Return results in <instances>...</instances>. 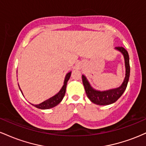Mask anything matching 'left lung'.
Segmentation results:
<instances>
[{
    "label": "left lung",
    "instance_id": "8db88e82",
    "mask_svg": "<svg viewBox=\"0 0 146 146\" xmlns=\"http://www.w3.org/2000/svg\"><path fill=\"white\" fill-rule=\"evenodd\" d=\"M117 50L119 51L123 54L125 61V77L123 80V83L119 87L113 89H110L104 91H100L94 89L87 80V79L84 75H82V82L84 86L85 91L88 99L93 103L98 105H108L114 103L121 96L123 92L126 89L127 85L130 77V62H129V56L128 53L124 48L122 46H117L115 47Z\"/></svg>",
    "mask_w": 146,
    "mask_h": 146
}]
</instances>
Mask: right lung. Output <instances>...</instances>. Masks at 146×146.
I'll return each mask as SVG.
<instances>
[{"instance_id": "add662e5", "label": "right lung", "mask_w": 146, "mask_h": 146, "mask_svg": "<svg viewBox=\"0 0 146 146\" xmlns=\"http://www.w3.org/2000/svg\"><path fill=\"white\" fill-rule=\"evenodd\" d=\"M71 71H70L69 73H68L67 74H66L64 79V82L63 86L62 87L61 90H60L56 95H54V96H53L51 98L48 99V100H46V101L42 102L41 104H36V105L32 104V105L34 106H36V108H40V109H48V108L55 107L56 106L58 105V104H60V102L62 100L64 97L65 93H66V85H67V82L68 81V80H69L70 77H71ZM20 90H21V88H20ZM22 94H23V93H22Z\"/></svg>"}]
</instances>
